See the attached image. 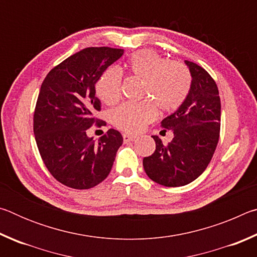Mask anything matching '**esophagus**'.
Segmentation results:
<instances>
[{
    "label": "esophagus",
    "instance_id": "1",
    "mask_svg": "<svg viewBox=\"0 0 257 257\" xmlns=\"http://www.w3.org/2000/svg\"><path fill=\"white\" fill-rule=\"evenodd\" d=\"M122 137H123V142H124V143L133 142L134 139L136 138V136H132V135H128V134H123Z\"/></svg>",
    "mask_w": 257,
    "mask_h": 257
}]
</instances>
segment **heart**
Masks as SVG:
<instances>
[{
	"label": "heart",
	"instance_id": "1",
	"mask_svg": "<svg viewBox=\"0 0 257 257\" xmlns=\"http://www.w3.org/2000/svg\"><path fill=\"white\" fill-rule=\"evenodd\" d=\"M129 75L142 80L141 97L137 103H123L110 113L111 122L125 133L142 132L156 118V108L162 112L177 110L190 90L191 76L184 63L169 61L153 51L134 53L127 62ZM122 76L118 69H108L96 84V94L107 105L121 97Z\"/></svg>",
	"mask_w": 257,
	"mask_h": 257
}]
</instances>
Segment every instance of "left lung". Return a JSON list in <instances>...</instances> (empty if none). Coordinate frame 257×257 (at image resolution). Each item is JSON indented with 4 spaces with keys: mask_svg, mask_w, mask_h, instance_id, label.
Wrapping results in <instances>:
<instances>
[{
    "mask_svg": "<svg viewBox=\"0 0 257 257\" xmlns=\"http://www.w3.org/2000/svg\"><path fill=\"white\" fill-rule=\"evenodd\" d=\"M186 64L193 78L188 96L161 122L163 132H173L172 141L164 145L153 136L154 153L143 160L150 179L165 187L185 186L201 176L220 137L221 102L215 81L196 63L186 61Z\"/></svg>",
    "mask_w": 257,
    "mask_h": 257,
    "instance_id": "left-lung-1",
    "label": "left lung"
}]
</instances>
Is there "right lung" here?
Instances as JSON below:
<instances>
[{"mask_svg":"<svg viewBox=\"0 0 257 257\" xmlns=\"http://www.w3.org/2000/svg\"><path fill=\"white\" fill-rule=\"evenodd\" d=\"M123 50L86 47L69 56L43 80L34 111L35 141L50 173L73 189H89L110 173L123 138L108 129L98 142L87 129L106 122L95 116L101 102L95 84Z\"/></svg>","mask_w":257,"mask_h":257,"instance_id":"add662e5","label":"right lung"}]
</instances>
